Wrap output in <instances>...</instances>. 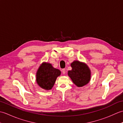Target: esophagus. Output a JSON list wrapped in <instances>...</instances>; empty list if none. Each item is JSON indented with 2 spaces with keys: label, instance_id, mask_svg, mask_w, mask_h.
Wrapping results in <instances>:
<instances>
[{
  "label": "esophagus",
  "instance_id": "obj_1",
  "mask_svg": "<svg viewBox=\"0 0 123 123\" xmlns=\"http://www.w3.org/2000/svg\"><path fill=\"white\" fill-rule=\"evenodd\" d=\"M62 73H63V74H66V69H63L62 70Z\"/></svg>",
  "mask_w": 123,
  "mask_h": 123
}]
</instances>
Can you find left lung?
Here are the masks:
<instances>
[{"instance_id": "left-lung-1", "label": "left lung", "mask_w": 123, "mask_h": 123, "mask_svg": "<svg viewBox=\"0 0 123 123\" xmlns=\"http://www.w3.org/2000/svg\"><path fill=\"white\" fill-rule=\"evenodd\" d=\"M72 70L68 71V75L73 82L79 87L87 85L90 80V70L85 63L75 61L71 64Z\"/></svg>"}]
</instances>
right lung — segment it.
Masks as SVG:
<instances>
[{
	"label": "right lung",
	"mask_w": 123,
	"mask_h": 123,
	"mask_svg": "<svg viewBox=\"0 0 123 123\" xmlns=\"http://www.w3.org/2000/svg\"><path fill=\"white\" fill-rule=\"evenodd\" d=\"M61 74L59 69L52 65L44 63L39 68L36 74V82L38 86L45 90H50L53 87L57 77Z\"/></svg>",
	"instance_id": "add662e5"
}]
</instances>
